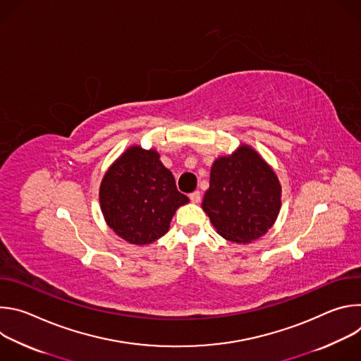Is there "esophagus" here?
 <instances>
[{
    "label": "esophagus",
    "mask_w": 361,
    "mask_h": 361,
    "mask_svg": "<svg viewBox=\"0 0 361 361\" xmlns=\"http://www.w3.org/2000/svg\"><path fill=\"white\" fill-rule=\"evenodd\" d=\"M190 200H191V202L198 204V202L201 201V194H200V191H194V192H191V194H190Z\"/></svg>",
    "instance_id": "1"
}]
</instances>
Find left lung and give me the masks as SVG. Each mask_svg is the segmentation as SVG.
Masks as SVG:
<instances>
[{
    "label": "left lung",
    "mask_w": 361,
    "mask_h": 361,
    "mask_svg": "<svg viewBox=\"0 0 361 361\" xmlns=\"http://www.w3.org/2000/svg\"><path fill=\"white\" fill-rule=\"evenodd\" d=\"M202 210L217 233L247 244L264 235L281 209V184L273 167L251 145L216 159Z\"/></svg>",
    "instance_id": "obj_1"
}]
</instances>
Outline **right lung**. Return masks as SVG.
Instances as JSON below:
<instances>
[{"label": "right lung", "instance_id": "1", "mask_svg": "<svg viewBox=\"0 0 361 361\" xmlns=\"http://www.w3.org/2000/svg\"><path fill=\"white\" fill-rule=\"evenodd\" d=\"M190 200L176 187L157 149L130 145L99 184V207L107 226L135 245L163 237L176 212Z\"/></svg>", "mask_w": 361, "mask_h": 361}]
</instances>
